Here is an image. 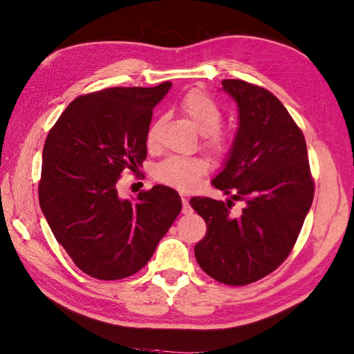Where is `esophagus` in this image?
Returning a JSON list of instances; mask_svg holds the SVG:
<instances>
[{
  "instance_id": "34e87169",
  "label": "esophagus",
  "mask_w": 354,
  "mask_h": 354,
  "mask_svg": "<svg viewBox=\"0 0 354 354\" xmlns=\"http://www.w3.org/2000/svg\"><path fill=\"white\" fill-rule=\"evenodd\" d=\"M182 204H183V209H182V212H183L185 214L192 213V207H191V204H189L187 198H183V196H182Z\"/></svg>"
}]
</instances>
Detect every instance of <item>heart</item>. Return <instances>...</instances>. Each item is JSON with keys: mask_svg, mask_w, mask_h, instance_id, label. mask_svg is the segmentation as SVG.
<instances>
[{"mask_svg": "<svg viewBox=\"0 0 354 354\" xmlns=\"http://www.w3.org/2000/svg\"><path fill=\"white\" fill-rule=\"evenodd\" d=\"M180 108L201 132L204 147L216 156H225L231 151L234 140L228 131L219 127L223 120V111L216 100L203 90L195 88L185 94V97L180 102ZM160 124L162 122L159 120L149 129L147 145L150 149L156 147L159 142ZM207 169H209V163L203 158L171 156L154 167L153 176L158 182L176 187L178 191H191Z\"/></svg>", "mask_w": 354, "mask_h": 354, "instance_id": "obj_1", "label": "heart"}]
</instances>
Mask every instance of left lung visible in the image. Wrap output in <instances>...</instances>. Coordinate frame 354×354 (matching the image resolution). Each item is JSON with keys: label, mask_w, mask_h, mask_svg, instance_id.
<instances>
[{"label": "left lung", "mask_w": 354, "mask_h": 354, "mask_svg": "<svg viewBox=\"0 0 354 354\" xmlns=\"http://www.w3.org/2000/svg\"><path fill=\"white\" fill-rule=\"evenodd\" d=\"M239 105V131L212 185L232 195L227 203L191 198L207 223L195 245L201 269L227 286H248L277 270L295 248L314 198L305 136L281 100L242 80H223ZM234 201H245L239 215Z\"/></svg>", "instance_id": "obj_1"}]
</instances>
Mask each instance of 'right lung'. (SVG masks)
Wrapping results in <instances>:
<instances>
[{
    "instance_id": "obj_1",
    "label": "right lung",
    "mask_w": 354,
    "mask_h": 354,
    "mask_svg": "<svg viewBox=\"0 0 354 354\" xmlns=\"http://www.w3.org/2000/svg\"><path fill=\"white\" fill-rule=\"evenodd\" d=\"M171 88L112 87L82 94L43 147L40 209L76 267L100 281L131 277L149 263L182 210L178 194L156 185L136 200L118 196L122 174L147 158L153 108Z\"/></svg>"
}]
</instances>
